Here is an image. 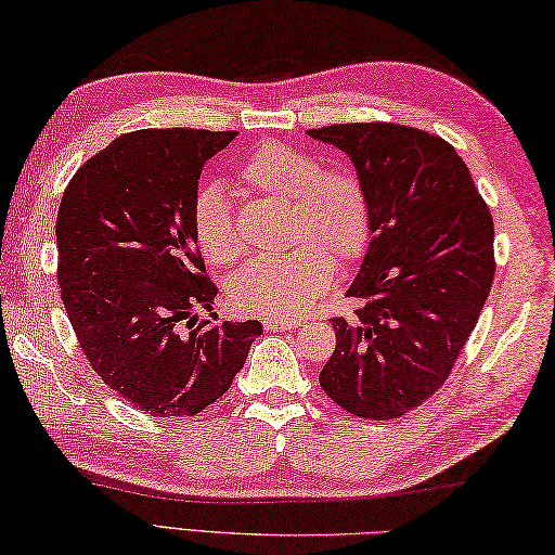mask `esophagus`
Wrapping results in <instances>:
<instances>
[{
    "label": "esophagus",
    "instance_id": "obj_1",
    "mask_svg": "<svg viewBox=\"0 0 555 555\" xmlns=\"http://www.w3.org/2000/svg\"><path fill=\"white\" fill-rule=\"evenodd\" d=\"M301 321H292V319H278V315H268L263 319L266 331H297Z\"/></svg>",
    "mask_w": 555,
    "mask_h": 555
}]
</instances>
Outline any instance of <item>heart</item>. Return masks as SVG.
Wrapping results in <instances>:
<instances>
[{
  "instance_id": "1",
  "label": "heart",
  "mask_w": 555,
  "mask_h": 555,
  "mask_svg": "<svg viewBox=\"0 0 555 555\" xmlns=\"http://www.w3.org/2000/svg\"><path fill=\"white\" fill-rule=\"evenodd\" d=\"M236 179L246 191L287 203L289 254L256 258L230 280V301L258 315H301L333 285L335 263L364 256L371 240L369 191L352 169H323L315 155L266 141L248 153ZM194 234L215 266L234 263L244 244L220 186L203 189L194 208Z\"/></svg>"
}]
</instances>
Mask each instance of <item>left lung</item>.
<instances>
[{
    "label": "left lung",
    "mask_w": 555,
    "mask_h": 555,
    "mask_svg": "<svg viewBox=\"0 0 555 555\" xmlns=\"http://www.w3.org/2000/svg\"><path fill=\"white\" fill-rule=\"evenodd\" d=\"M352 160L371 201V240L333 319L321 388L349 414L398 420L443 386L493 282V220L465 160L438 135L400 124L309 129Z\"/></svg>",
    "instance_id": "obj_1"
}]
</instances>
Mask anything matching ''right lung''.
I'll return each instance as SVG.
<instances>
[{"instance_id":"obj_1","label":"right lung","mask_w":555,"mask_h":555,"mask_svg":"<svg viewBox=\"0 0 555 555\" xmlns=\"http://www.w3.org/2000/svg\"><path fill=\"white\" fill-rule=\"evenodd\" d=\"M234 135L124 133L78 169L56 212V278L78 345L98 376L145 414L206 410L263 333L258 321L196 315L218 297L194 234L198 177Z\"/></svg>"}]
</instances>
